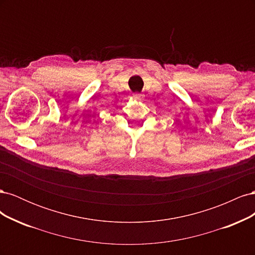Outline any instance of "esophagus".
Segmentation results:
<instances>
[{
  "label": "esophagus",
  "instance_id": "obj_1",
  "mask_svg": "<svg viewBox=\"0 0 255 255\" xmlns=\"http://www.w3.org/2000/svg\"><path fill=\"white\" fill-rule=\"evenodd\" d=\"M143 95L142 94H134L133 95V99L135 100V101H142L143 100Z\"/></svg>",
  "mask_w": 255,
  "mask_h": 255
}]
</instances>
